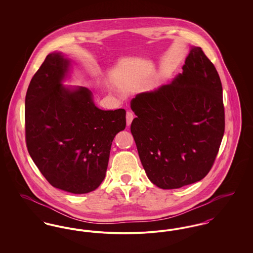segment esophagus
<instances>
[{"instance_id":"34e87169","label":"esophagus","mask_w":253,"mask_h":253,"mask_svg":"<svg viewBox=\"0 0 253 253\" xmlns=\"http://www.w3.org/2000/svg\"><path fill=\"white\" fill-rule=\"evenodd\" d=\"M132 120H133V114H132V112L128 111L127 114H126V122H127V125H128V126L131 125Z\"/></svg>"}]
</instances>
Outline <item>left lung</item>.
Segmentation results:
<instances>
[{"instance_id": "obj_1", "label": "left lung", "mask_w": 253, "mask_h": 253, "mask_svg": "<svg viewBox=\"0 0 253 253\" xmlns=\"http://www.w3.org/2000/svg\"><path fill=\"white\" fill-rule=\"evenodd\" d=\"M170 84L139 94L131 124L149 179L170 190L203 179L212 168L225 132L220 77L201 47H193Z\"/></svg>"}]
</instances>
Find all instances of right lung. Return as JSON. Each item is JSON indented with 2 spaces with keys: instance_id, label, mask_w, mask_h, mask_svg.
I'll return each instance as SVG.
<instances>
[{
  "instance_id": "right-lung-1",
  "label": "right lung",
  "mask_w": 253,
  "mask_h": 253,
  "mask_svg": "<svg viewBox=\"0 0 253 253\" xmlns=\"http://www.w3.org/2000/svg\"><path fill=\"white\" fill-rule=\"evenodd\" d=\"M68 65L60 53H52L33 76L25 96V141L53 187L81 194L95 191L104 179L111 145L125 129L126 112L97 108L85 87H63Z\"/></svg>"
}]
</instances>
